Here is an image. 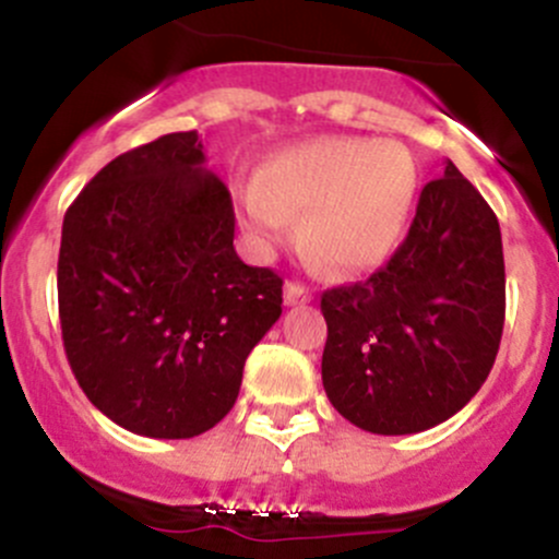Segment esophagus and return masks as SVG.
Wrapping results in <instances>:
<instances>
[{"instance_id":"obj_1","label":"esophagus","mask_w":559,"mask_h":559,"mask_svg":"<svg viewBox=\"0 0 559 559\" xmlns=\"http://www.w3.org/2000/svg\"><path fill=\"white\" fill-rule=\"evenodd\" d=\"M311 289H306L297 281H286L284 286V302L286 306H302V302H311Z\"/></svg>"}]
</instances>
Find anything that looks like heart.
<instances>
[{
	"label": "heart",
	"instance_id": "obj_1",
	"mask_svg": "<svg viewBox=\"0 0 559 559\" xmlns=\"http://www.w3.org/2000/svg\"><path fill=\"white\" fill-rule=\"evenodd\" d=\"M419 170L405 145L392 140L316 138L281 148L238 183L240 227L257 251L292 238V213H302L308 257L332 275L384 264L408 229Z\"/></svg>",
	"mask_w": 559,
	"mask_h": 559
}]
</instances>
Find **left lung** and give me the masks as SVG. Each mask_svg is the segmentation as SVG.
Wrapping results in <instances>:
<instances>
[{
  "mask_svg": "<svg viewBox=\"0 0 559 559\" xmlns=\"http://www.w3.org/2000/svg\"><path fill=\"white\" fill-rule=\"evenodd\" d=\"M321 381L337 414L411 436L471 403L506 319L500 224L452 162L421 189L408 238L368 281L321 295Z\"/></svg>",
  "mask_w": 559,
  "mask_h": 559,
  "instance_id": "obj_1",
  "label": "left lung"
}]
</instances>
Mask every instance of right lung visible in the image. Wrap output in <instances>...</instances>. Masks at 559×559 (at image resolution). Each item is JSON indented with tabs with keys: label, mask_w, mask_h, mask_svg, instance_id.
<instances>
[{
	"label": "right lung",
	"mask_w": 559,
	"mask_h": 559,
	"mask_svg": "<svg viewBox=\"0 0 559 559\" xmlns=\"http://www.w3.org/2000/svg\"><path fill=\"white\" fill-rule=\"evenodd\" d=\"M233 240V197L197 132L116 156L67 211L56 273L64 352L86 397L123 430L194 438L238 400L284 281L248 267Z\"/></svg>",
	"instance_id": "obj_1"
}]
</instances>
